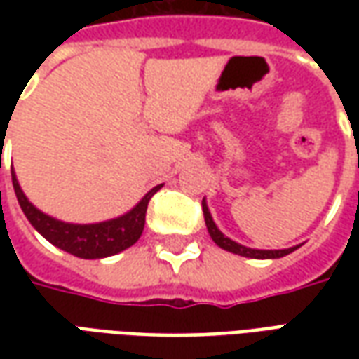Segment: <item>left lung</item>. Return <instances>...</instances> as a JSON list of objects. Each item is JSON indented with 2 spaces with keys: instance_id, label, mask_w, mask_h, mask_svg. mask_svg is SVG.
I'll use <instances>...</instances> for the list:
<instances>
[{
  "instance_id": "left-lung-1",
  "label": "left lung",
  "mask_w": 359,
  "mask_h": 359,
  "mask_svg": "<svg viewBox=\"0 0 359 359\" xmlns=\"http://www.w3.org/2000/svg\"><path fill=\"white\" fill-rule=\"evenodd\" d=\"M202 210H203V219H205V226H208V233L213 238V242L221 246L226 252H233V254H238V256L244 257H254V259H275V257H283L286 254H290L294 250L298 248V246H294V248H286V250H252L246 248V246H242L238 242L231 241V238H226L225 234L219 231L215 223H213V219H211V213L208 210V205H205V200L202 202Z\"/></svg>"
}]
</instances>
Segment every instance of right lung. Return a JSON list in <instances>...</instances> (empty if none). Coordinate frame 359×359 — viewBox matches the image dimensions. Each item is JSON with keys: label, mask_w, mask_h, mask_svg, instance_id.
Masks as SVG:
<instances>
[{"label": "right lung", "mask_w": 359, "mask_h": 359, "mask_svg": "<svg viewBox=\"0 0 359 359\" xmlns=\"http://www.w3.org/2000/svg\"><path fill=\"white\" fill-rule=\"evenodd\" d=\"M11 177L20 210L25 211L30 225L34 226L36 231L42 234L46 241H50L53 246L65 250L76 257H82V259L107 257L130 248L134 242L140 238L142 231H144L146 211H148L151 196L161 188V184L151 188L148 194L142 198L140 203L123 217L111 219L105 223H95V225H71V223L57 221V219L42 213L40 210H36L34 205L27 200V196L22 194L13 171Z\"/></svg>", "instance_id": "add662e5"}]
</instances>
